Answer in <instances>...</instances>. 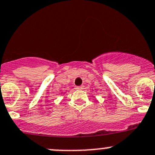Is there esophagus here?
Returning a JSON list of instances; mask_svg holds the SVG:
<instances>
[{"label":"esophagus","mask_w":155,"mask_h":155,"mask_svg":"<svg viewBox=\"0 0 155 155\" xmlns=\"http://www.w3.org/2000/svg\"><path fill=\"white\" fill-rule=\"evenodd\" d=\"M83 87H84V86H83V85L77 86V87H75V89H76V90H80V89H82Z\"/></svg>","instance_id":"1"}]
</instances>
